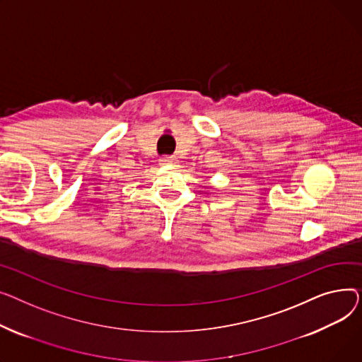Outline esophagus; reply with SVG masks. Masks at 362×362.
Wrapping results in <instances>:
<instances>
[{
    "mask_svg": "<svg viewBox=\"0 0 362 362\" xmlns=\"http://www.w3.org/2000/svg\"><path fill=\"white\" fill-rule=\"evenodd\" d=\"M159 163L160 165H174V163H177V158H174V156H162L159 159Z\"/></svg>",
    "mask_w": 362,
    "mask_h": 362,
    "instance_id": "esophagus-1",
    "label": "esophagus"
}]
</instances>
